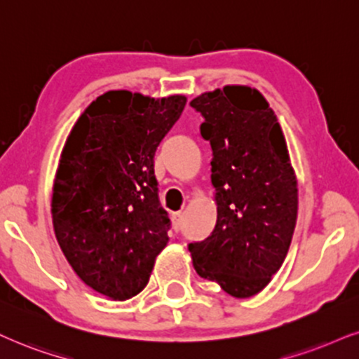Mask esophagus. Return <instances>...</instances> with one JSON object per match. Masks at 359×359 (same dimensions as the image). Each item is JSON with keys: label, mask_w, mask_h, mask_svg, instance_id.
Segmentation results:
<instances>
[{"label": "esophagus", "mask_w": 359, "mask_h": 359, "mask_svg": "<svg viewBox=\"0 0 359 359\" xmlns=\"http://www.w3.org/2000/svg\"><path fill=\"white\" fill-rule=\"evenodd\" d=\"M171 221H172V228H175V231H180L181 221H183V213H181V211H176V213H172Z\"/></svg>", "instance_id": "34e87169"}]
</instances>
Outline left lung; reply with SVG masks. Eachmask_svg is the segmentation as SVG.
I'll list each match as a JSON object with an SVG mask.
<instances>
[{
  "label": "left lung",
  "instance_id": "8db88e82",
  "mask_svg": "<svg viewBox=\"0 0 359 359\" xmlns=\"http://www.w3.org/2000/svg\"><path fill=\"white\" fill-rule=\"evenodd\" d=\"M210 141L216 226L189 243L193 266L234 298L258 294L281 268L298 216V181L276 114L258 90L228 85L191 103Z\"/></svg>",
  "mask_w": 359,
  "mask_h": 359
}]
</instances>
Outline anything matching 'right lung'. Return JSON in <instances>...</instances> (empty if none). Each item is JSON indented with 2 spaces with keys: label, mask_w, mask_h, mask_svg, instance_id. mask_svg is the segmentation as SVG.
<instances>
[{
  "label": "right lung",
  "mask_w": 359,
  "mask_h": 359,
  "mask_svg": "<svg viewBox=\"0 0 359 359\" xmlns=\"http://www.w3.org/2000/svg\"><path fill=\"white\" fill-rule=\"evenodd\" d=\"M184 104L183 95L108 91L83 111L61 151L51 198L57 245L79 280L111 299L148 285L170 240L154 153Z\"/></svg>",
  "instance_id": "obj_1"
}]
</instances>
